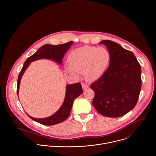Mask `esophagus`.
Instances as JSON below:
<instances>
[{
    "instance_id": "esophagus-1",
    "label": "esophagus",
    "mask_w": 156,
    "mask_h": 156,
    "mask_svg": "<svg viewBox=\"0 0 156 156\" xmlns=\"http://www.w3.org/2000/svg\"><path fill=\"white\" fill-rule=\"evenodd\" d=\"M81 85H82L83 89L84 90H86V89H87V88L88 87V86H87L86 83H83V82H82V83H81Z\"/></svg>"
}]
</instances>
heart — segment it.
Wrapping results in <instances>:
<instances>
[{
	"label": "heart",
	"mask_w": 156,
	"mask_h": 156,
	"mask_svg": "<svg viewBox=\"0 0 156 156\" xmlns=\"http://www.w3.org/2000/svg\"><path fill=\"white\" fill-rule=\"evenodd\" d=\"M111 54L104 47L84 46L72 51L69 56L70 67L69 72L73 74L84 73L87 81L100 78L108 67Z\"/></svg>",
	"instance_id": "heart-1"
}]
</instances>
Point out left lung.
I'll return each mask as SVG.
<instances>
[{
  "label": "left lung",
  "mask_w": 156,
  "mask_h": 156,
  "mask_svg": "<svg viewBox=\"0 0 156 156\" xmlns=\"http://www.w3.org/2000/svg\"><path fill=\"white\" fill-rule=\"evenodd\" d=\"M111 54L109 66L90 86L94 91L93 105L101 115L117 118L135 107L141 88V69L132 52L110 40L100 42Z\"/></svg>",
  "instance_id": "8db88e82"
}]
</instances>
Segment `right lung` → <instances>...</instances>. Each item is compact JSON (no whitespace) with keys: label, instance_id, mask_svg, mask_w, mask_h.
<instances>
[{"label":"right lung","instance_id":"add662e5","mask_svg":"<svg viewBox=\"0 0 156 156\" xmlns=\"http://www.w3.org/2000/svg\"><path fill=\"white\" fill-rule=\"evenodd\" d=\"M73 43V41H70L65 44L56 46L45 44L41 47L35 54L28 57L24 63L23 68L18 75L16 89L17 94H18L21 78L31 62L41 58H49L61 64L65 54L67 52ZM82 93L83 89L80 83L69 84L66 87V94L64 102L60 109L54 115L44 119H36L27 114L33 120L44 125H53L60 123L68 118L70 114L74 100Z\"/></svg>","mask_w":156,"mask_h":156}]
</instances>
